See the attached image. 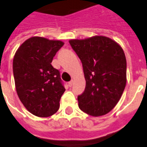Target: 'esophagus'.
Masks as SVG:
<instances>
[{
    "label": "esophagus",
    "mask_w": 147,
    "mask_h": 147,
    "mask_svg": "<svg viewBox=\"0 0 147 147\" xmlns=\"http://www.w3.org/2000/svg\"><path fill=\"white\" fill-rule=\"evenodd\" d=\"M68 86H69L70 87H71V86H73V80L72 81H70V82L68 83Z\"/></svg>",
    "instance_id": "34e87169"
}]
</instances>
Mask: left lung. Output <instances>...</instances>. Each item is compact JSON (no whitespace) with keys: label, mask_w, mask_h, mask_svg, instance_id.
Wrapping results in <instances>:
<instances>
[{"label":"left lung","mask_w":147,"mask_h":147,"mask_svg":"<svg viewBox=\"0 0 147 147\" xmlns=\"http://www.w3.org/2000/svg\"><path fill=\"white\" fill-rule=\"evenodd\" d=\"M83 64L84 92L78 96L79 108L92 116L106 115L120 100L127 82V61L120 45L95 36L69 41Z\"/></svg>","instance_id":"8db88e82"}]
</instances>
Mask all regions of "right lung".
I'll return each mask as SVG.
<instances>
[{"mask_svg": "<svg viewBox=\"0 0 147 147\" xmlns=\"http://www.w3.org/2000/svg\"><path fill=\"white\" fill-rule=\"evenodd\" d=\"M64 44L60 40L34 36L23 42L14 55L16 92L26 109L34 115L49 117L59 109L65 89L60 72L51 62Z\"/></svg>", "mask_w": 147, "mask_h": 147, "instance_id": "add662e5", "label": "right lung"}]
</instances>
